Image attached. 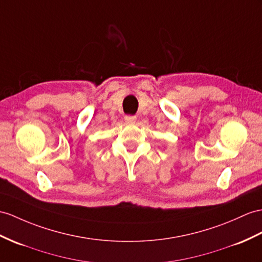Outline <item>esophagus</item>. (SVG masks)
<instances>
[{"label": "esophagus", "instance_id": "1", "mask_svg": "<svg viewBox=\"0 0 262 262\" xmlns=\"http://www.w3.org/2000/svg\"><path fill=\"white\" fill-rule=\"evenodd\" d=\"M124 120L126 121V122L133 123V122H136L137 117H136V116H125V117H124Z\"/></svg>", "mask_w": 262, "mask_h": 262}]
</instances>
